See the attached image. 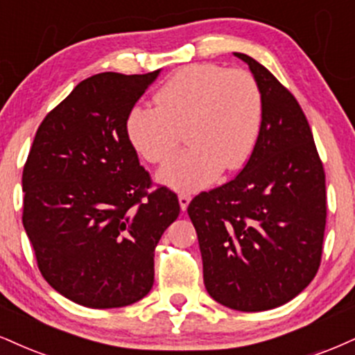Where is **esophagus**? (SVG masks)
Segmentation results:
<instances>
[{"label": "esophagus", "instance_id": "1", "mask_svg": "<svg viewBox=\"0 0 355 355\" xmlns=\"http://www.w3.org/2000/svg\"><path fill=\"white\" fill-rule=\"evenodd\" d=\"M190 202H191V196H190V195H187V193L178 195V203H180L182 211H185V210H187V207H189Z\"/></svg>", "mask_w": 355, "mask_h": 355}]
</instances>
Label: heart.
Here are the masks:
<instances>
[{"mask_svg": "<svg viewBox=\"0 0 355 355\" xmlns=\"http://www.w3.org/2000/svg\"><path fill=\"white\" fill-rule=\"evenodd\" d=\"M157 107L134 105L125 119L132 147L150 164L173 155L185 132V152L157 178L177 191H196L221 170L241 168L253 153L263 122V94L250 72L216 64L177 71L155 94Z\"/></svg>", "mask_w": 355, "mask_h": 355, "instance_id": "obj_1", "label": "heart"}]
</instances>
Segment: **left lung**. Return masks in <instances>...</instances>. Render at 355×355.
<instances>
[{"instance_id":"obj_1","label":"left lung","mask_w":355,"mask_h":355,"mask_svg":"<svg viewBox=\"0 0 355 355\" xmlns=\"http://www.w3.org/2000/svg\"><path fill=\"white\" fill-rule=\"evenodd\" d=\"M263 94V122L245 168L189 205L205 288L243 313L275 309L304 291L319 270L326 228V175L294 96L250 55Z\"/></svg>"}]
</instances>
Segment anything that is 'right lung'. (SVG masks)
Instances as JSON below:
<instances>
[{
  "label": "right lung",
  "mask_w": 355,
  "mask_h": 355,
  "mask_svg": "<svg viewBox=\"0 0 355 355\" xmlns=\"http://www.w3.org/2000/svg\"><path fill=\"white\" fill-rule=\"evenodd\" d=\"M160 69L84 79L41 122L23 170V225L44 279L92 309L134 304L153 286V254L177 220L173 191L152 193L125 119Z\"/></svg>",
  "instance_id": "1"
}]
</instances>
